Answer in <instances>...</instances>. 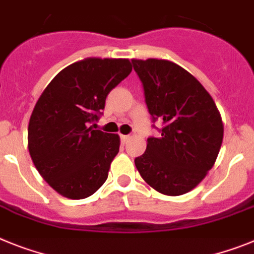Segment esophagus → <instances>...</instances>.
Returning a JSON list of instances; mask_svg holds the SVG:
<instances>
[{"label": "esophagus", "mask_w": 254, "mask_h": 254, "mask_svg": "<svg viewBox=\"0 0 254 254\" xmlns=\"http://www.w3.org/2000/svg\"><path fill=\"white\" fill-rule=\"evenodd\" d=\"M120 139L121 142H123V144H125V143H127V140L130 139V135H123V134H121Z\"/></svg>", "instance_id": "obj_1"}]
</instances>
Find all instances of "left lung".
<instances>
[{
	"label": "left lung",
	"instance_id": "left-lung-1",
	"mask_svg": "<svg viewBox=\"0 0 254 254\" xmlns=\"http://www.w3.org/2000/svg\"><path fill=\"white\" fill-rule=\"evenodd\" d=\"M131 64L143 84L153 121L164 125L161 136L148 138L135 166L149 187L165 195L194 189L215 165L224 124L211 94L182 66L162 59Z\"/></svg>",
	"mask_w": 254,
	"mask_h": 254
}]
</instances>
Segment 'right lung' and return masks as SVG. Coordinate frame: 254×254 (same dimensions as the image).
<instances>
[{
    "label": "right lung",
    "mask_w": 254,
    "mask_h": 254,
    "mask_svg": "<svg viewBox=\"0 0 254 254\" xmlns=\"http://www.w3.org/2000/svg\"><path fill=\"white\" fill-rule=\"evenodd\" d=\"M130 72L127 59L88 57L61 70L35 103L28 149L42 178L63 197L87 198L107 179L120 136L88 125Z\"/></svg>",
    "instance_id": "1"
}]
</instances>
